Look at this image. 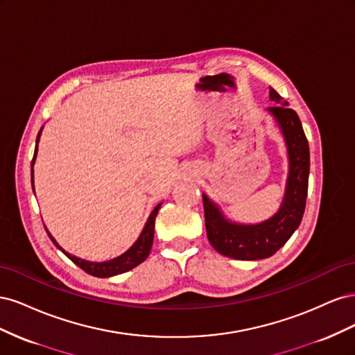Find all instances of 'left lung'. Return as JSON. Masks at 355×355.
Returning a JSON list of instances; mask_svg holds the SVG:
<instances>
[{
  "mask_svg": "<svg viewBox=\"0 0 355 355\" xmlns=\"http://www.w3.org/2000/svg\"><path fill=\"white\" fill-rule=\"evenodd\" d=\"M270 99L275 106L266 112L280 130L288 159V173L283 201L271 218L259 223H241L227 214L202 192L207 239L213 249L240 261H257L272 256L287 243L302 220L309 178V146L297 114L270 87Z\"/></svg>",
  "mask_w": 355,
  "mask_h": 355,
  "instance_id": "8db88e82",
  "label": "left lung"
}]
</instances>
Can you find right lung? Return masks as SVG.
<instances>
[{
	"instance_id": "right-lung-1",
	"label": "right lung",
	"mask_w": 355,
	"mask_h": 355,
	"mask_svg": "<svg viewBox=\"0 0 355 355\" xmlns=\"http://www.w3.org/2000/svg\"><path fill=\"white\" fill-rule=\"evenodd\" d=\"M42 128H44V125L41 127V130H40V133H38V136H37L35 153H34V158H32V163H31V182H32V189H34V164H35V159H37L38 142H40ZM34 192H35V189H34ZM161 204H163V202L157 204L155 209L151 211V214H149V218H148V220H146V223H145V227H144L141 235H139V237H137V240H136L130 247H128V249H127L124 253H121L120 256H116V257H112V259H110V261L93 262V261H85V259H81V257L73 256V254H71V253H68V252H65V250L62 249V247L59 245V243L55 240V237H53V235L49 232V230L46 228V225H44V228H46V231H47V234H49L50 240L53 241V244H55L60 252H63V254L68 256L69 259H71L75 265L80 266L83 271H85V272L93 275V277H99V278L114 277V275H118V274H123V272H127V271L133 270L135 266H137L139 263H142V262L146 259V257H148L149 252H151L153 241H154L155 218H157V213H158V210H159V207H161Z\"/></svg>"
}]
</instances>
